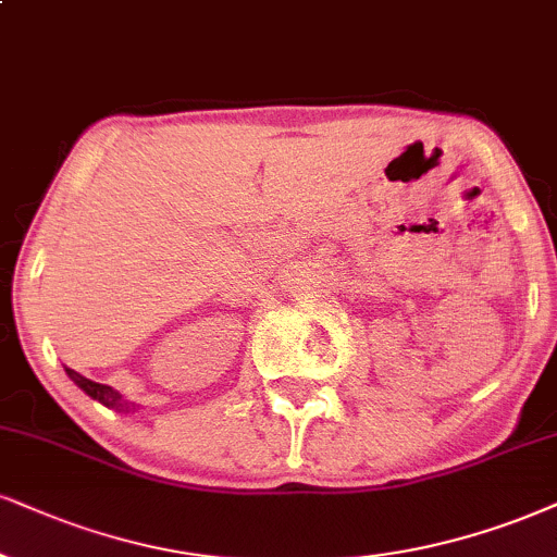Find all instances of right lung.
Here are the masks:
<instances>
[{
    "label": "right lung",
    "instance_id": "obj_1",
    "mask_svg": "<svg viewBox=\"0 0 557 557\" xmlns=\"http://www.w3.org/2000/svg\"><path fill=\"white\" fill-rule=\"evenodd\" d=\"M66 374H69V380L77 384L82 393L92 397V400L102 403V405H106V408L115 410V413H136V410H139V405L132 403V400H126V397H123L119 389L108 387V384L87 380V376H82L79 372H74V369H66Z\"/></svg>",
    "mask_w": 557,
    "mask_h": 557
}]
</instances>
